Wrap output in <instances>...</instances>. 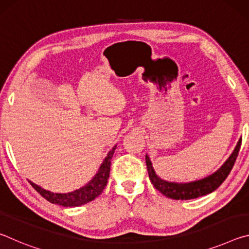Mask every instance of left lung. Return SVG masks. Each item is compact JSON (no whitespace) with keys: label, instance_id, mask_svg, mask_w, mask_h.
<instances>
[{"label":"left lung","instance_id":"obj_1","mask_svg":"<svg viewBox=\"0 0 249 249\" xmlns=\"http://www.w3.org/2000/svg\"><path fill=\"white\" fill-rule=\"evenodd\" d=\"M241 144L242 138H239L233 153L231 154L226 161L223 163L215 172L205 177V178H202L196 181H190V182H171V181L161 179L157 174H156L153 163L150 161L149 156L146 155V165L147 170H148L149 179L151 181V183L154 184V187L157 189L160 193L170 197V199L191 200L196 199V197L202 196H206L211 192L215 191L223 183V181L227 178V176L230 175L231 168H233L235 163V160L237 158L239 148H241Z\"/></svg>","mask_w":249,"mask_h":249}]
</instances>
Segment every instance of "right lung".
I'll return each mask as SVG.
<instances>
[{
  "label": "right lung",
  "mask_w": 249,
  "mask_h": 249,
  "mask_svg": "<svg viewBox=\"0 0 249 249\" xmlns=\"http://www.w3.org/2000/svg\"><path fill=\"white\" fill-rule=\"evenodd\" d=\"M116 146L117 145H115L108 151L107 156L103 159L98 172L94 175L93 178L88 183L82 185L81 188L77 189V190L67 193L52 192L41 188L38 184L34 183L31 180H28V182L33 185V188L37 192L40 193V196H43L46 200L52 202L53 204L62 205L66 206V208H75V206L89 203V202L93 201L96 196H99L102 193L105 185L107 184L109 169H111V159L113 155H114Z\"/></svg>",
  "instance_id": "obj_1"
}]
</instances>
